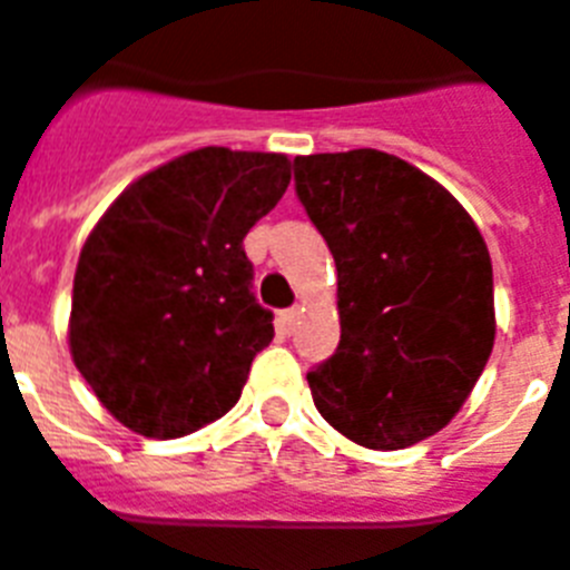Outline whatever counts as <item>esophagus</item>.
Wrapping results in <instances>:
<instances>
[{"label":"esophagus","instance_id":"34e87169","mask_svg":"<svg viewBox=\"0 0 570 570\" xmlns=\"http://www.w3.org/2000/svg\"><path fill=\"white\" fill-rule=\"evenodd\" d=\"M281 328L286 331V334H293L295 325H298V307H289V311H281Z\"/></svg>","mask_w":570,"mask_h":570}]
</instances>
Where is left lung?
Segmentation results:
<instances>
[{"instance_id":"8db88e82","label":"left lung","mask_w":570,"mask_h":570,"mask_svg":"<svg viewBox=\"0 0 570 570\" xmlns=\"http://www.w3.org/2000/svg\"><path fill=\"white\" fill-rule=\"evenodd\" d=\"M295 195L337 266V352L307 373L348 441L402 450L464 405L494 348L485 239L441 183L381 150L295 156Z\"/></svg>"}]
</instances>
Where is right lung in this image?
<instances>
[{
    "label": "right lung",
    "mask_w": 570,
    "mask_h": 570,
    "mask_svg": "<svg viewBox=\"0 0 570 570\" xmlns=\"http://www.w3.org/2000/svg\"><path fill=\"white\" fill-rule=\"evenodd\" d=\"M289 186V159L200 147L109 206L73 277L76 370L120 423L183 438L230 411L272 343L242 248Z\"/></svg>",
    "instance_id": "add662e5"
}]
</instances>
